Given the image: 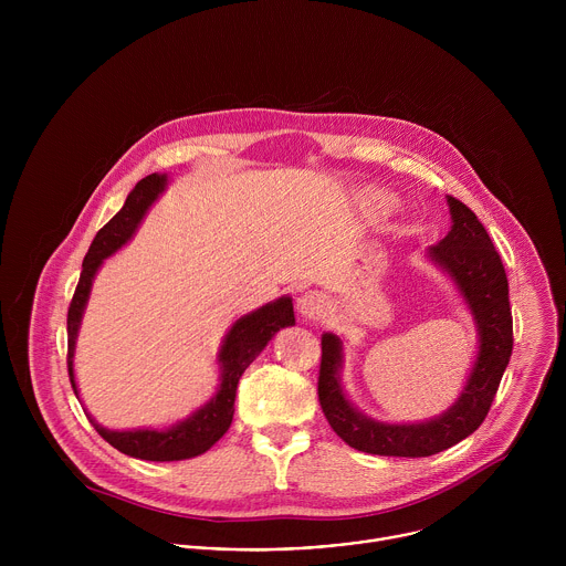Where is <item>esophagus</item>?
<instances>
[{
	"label": "esophagus",
	"instance_id": "esophagus-1",
	"mask_svg": "<svg viewBox=\"0 0 566 566\" xmlns=\"http://www.w3.org/2000/svg\"><path fill=\"white\" fill-rule=\"evenodd\" d=\"M297 311L304 319H317L329 311V297L325 293L308 291L297 300Z\"/></svg>",
	"mask_w": 566,
	"mask_h": 566
}]
</instances>
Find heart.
<instances>
[{"label":"heart","instance_id":"heart-1","mask_svg":"<svg viewBox=\"0 0 566 566\" xmlns=\"http://www.w3.org/2000/svg\"><path fill=\"white\" fill-rule=\"evenodd\" d=\"M371 203H374V208H380V210H385V208L389 206V199H387V197H380V195H378V197H374V201H371Z\"/></svg>","mask_w":566,"mask_h":566}]
</instances>
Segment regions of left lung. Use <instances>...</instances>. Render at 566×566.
<instances>
[{
    "label": "left lung",
    "instance_id": "1",
    "mask_svg": "<svg viewBox=\"0 0 566 566\" xmlns=\"http://www.w3.org/2000/svg\"><path fill=\"white\" fill-rule=\"evenodd\" d=\"M452 226L428 258L446 271L463 295L479 336L472 371L443 415L423 423H382L358 412L340 382L343 340L322 334L317 396L334 432L352 448L380 457H430L470 437L486 419L513 352L509 280L500 253L476 214L448 197Z\"/></svg>",
    "mask_w": 566,
    "mask_h": 566
}]
</instances>
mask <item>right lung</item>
<instances>
[{
    "label": "right lung",
    "instance_id": "add662e5",
    "mask_svg": "<svg viewBox=\"0 0 566 566\" xmlns=\"http://www.w3.org/2000/svg\"><path fill=\"white\" fill-rule=\"evenodd\" d=\"M166 186H168L166 175H149L140 179L136 188L129 192L120 212H116L109 219V223H105L98 230V234L94 237L90 247V253L85 255L83 273H80V282L75 286L73 300L69 304V315H66V334H69L66 365H69V378L75 396H77L75 374H73L75 338L80 329V319H83V313L92 293V282L101 264L132 239L147 208L156 201L160 192L166 190ZM293 325H295L293 300L289 295L275 302H269L258 311H251L249 315H241L226 334L217 356L221 376H219V387L214 396L206 402V406L192 412L188 419L170 426L168 430H107L98 426L90 415L87 417L96 428V432L123 454L145 459V461H181V459L199 457L206 450H210L230 428L232 415H234L237 382L241 374L247 371V367L262 354V349L280 329L293 327Z\"/></svg>",
    "mask_w": 566,
    "mask_h": 566
}]
</instances>
